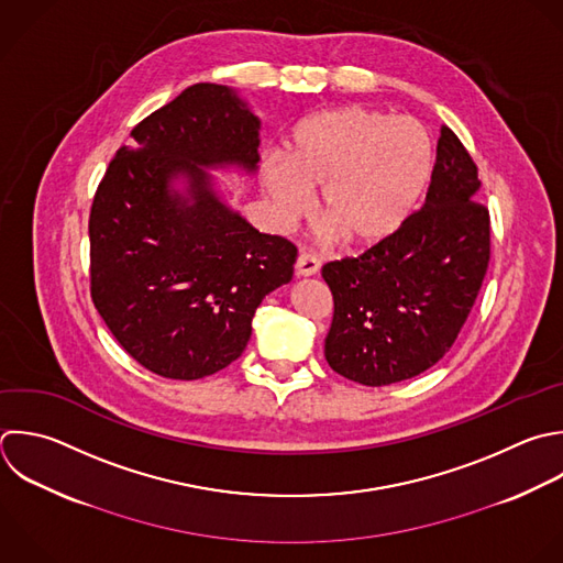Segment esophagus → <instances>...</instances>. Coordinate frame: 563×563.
Instances as JSON below:
<instances>
[{"label":"esophagus","mask_w":563,"mask_h":563,"mask_svg":"<svg viewBox=\"0 0 563 563\" xmlns=\"http://www.w3.org/2000/svg\"><path fill=\"white\" fill-rule=\"evenodd\" d=\"M319 273V262L310 255H299L295 262V275L297 277H312Z\"/></svg>","instance_id":"obj_1"}]
</instances>
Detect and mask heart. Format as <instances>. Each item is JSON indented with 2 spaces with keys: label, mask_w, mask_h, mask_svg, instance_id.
Segmentation results:
<instances>
[{
  "label": "heart",
  "mask_w": 563,
  "mask_h": 563,
  "mask_svg": "<svg viewBox=\"0 0 563 563\" xmlns=\"http://www.w3.org/2000/svg\"><path fill=\"white\" fill-rule=\"evenodd\" d=\"M435 147L416 119L343 106L317 112L292 132L288 161L262 165V187L279 229L301 222L319 191L325 242L358 249L394 240L420 207L433 176Z\"/></svg>",
  "instance_id": "1"
}]
</instances>
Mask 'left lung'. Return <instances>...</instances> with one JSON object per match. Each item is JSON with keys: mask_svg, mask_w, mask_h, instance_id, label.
<instances>
[{"mask_svg": "<svg viewBox=\"0 0 563 563\" xmlns=\"http://www.w3.org/2000/svg\"><path fill=\"white\" fill-rule=\"evenodd\" d=\"M479 187L468 152L442 128L422 209L387 244L323 266L334 297L325 361L336 374L380 387L422 374L449 352L490 255Z\"/></svg>", "mask_w": 563, "mask_h": 563, "instance_id": "1", "label": "left lung"}]
</instances>
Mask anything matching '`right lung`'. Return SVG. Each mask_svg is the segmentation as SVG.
<instances>
[{"label": "right lung", "instance_id": "right-lung-1", "mask_svg": "<svg viewBox=\"0 0 563 563\" xmlns=\"http://www.w3.org/2000/svg\"><path fill=\"white\" fill-rule=\"evenodd\" d=\"M262 121L229 86L196 84L132 130L90 213L92 301L150 372L196 380L242 356L297 249L260 233L211 172L257 174Z\"/></svg>", "mask_w": 563, "mask_h": 563}]
</instances>
